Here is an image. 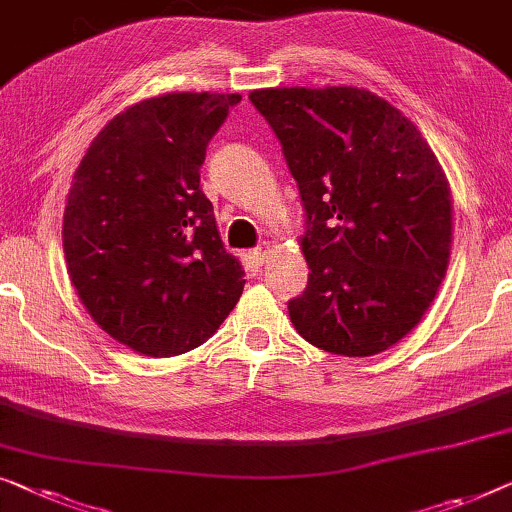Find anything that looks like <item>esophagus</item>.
Instances as JSON below:
<instances>
[{"label":"esophagus","instance_id":"1","mask_svg":"<svg viewBox=\"0 0 512 512\" xmlns=\"http://www.w3.org/2000/svg\"><path fill=\"white\" fill-rule=\"evenodd\" d=\"M270 244H261V247H256V249H251V258H254V263H258V265H263L265 261H268V256H270Z\"/></svg>","mask_w":512,"mask_h":512}]
</instances>
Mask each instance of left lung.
Returning <instances> with one entry per match:
<instances>
[{
  "label": "left lung",
  "mask_w": 512,
  "mask_h": 512,
  "mask_svg": "<svg viewBox=\"0 0 512 512\" xmlns=\"http://www.w3.org/2000/svg\"><path fill=\"white\" fill-rule=\"evenodd\" d=\"M305 207L307 288L288 316L309 344L367 358L416 328L446 277L453 201L416 124L358 87L249 94Z\"/></svg>",
  "instance_id": "1"
}]
</instances>
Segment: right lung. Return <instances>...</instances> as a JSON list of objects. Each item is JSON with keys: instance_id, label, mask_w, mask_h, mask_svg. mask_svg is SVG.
<instances>
[{"instance_id": "right-lung-1", "label": "right lung", "mask_w": 512, "mask_h": 512, "mask_svg": "<svg viewBox=\"0 0 512 512\" xmlns=\"http://www.w3.org/2000/svg\"><path fill=\"white\" fill-rule=\"evenodd\" d=\"M240 94L177 92L113 117L73 175L64 210L71 284L117 342L152 358L212 337L244 288L201 166Z\"/></svg>"}]
</instances>
